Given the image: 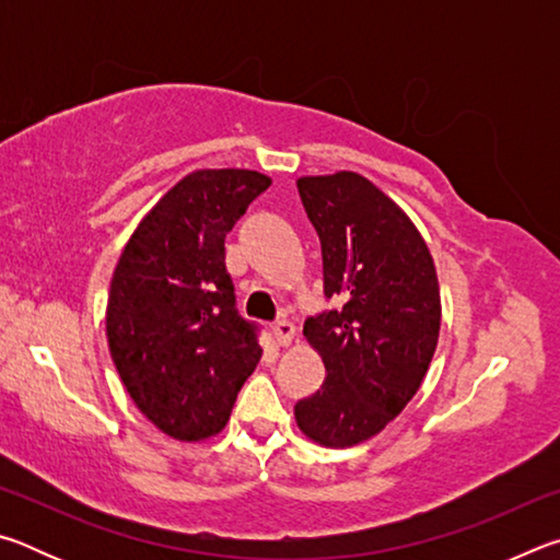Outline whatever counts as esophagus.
<instances>
[{
    "label": "esophagus",
    "mask_w": 560,
    "mask_h": 560,
    "mask_svg": "<svg viewBox=\"0 0 560 560\" xmlns=\"http://www.w3.org/2000/svg\"><path fill=\"white\" fill-rule=\"evenodd\" d=\"M273 338H277L279 346H291L293 338H296V326H293L291 320H279V324L273 326Z\"/></svg>",
    "instance_id": "1"
}]
</instances>
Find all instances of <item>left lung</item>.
Returning a JSON list of instances; mask_svg holds the SVG:
<instances>
[{
  "label": "left lung",
  "instance_id": "left-lung-1",
  "mask_svg": "<svg viewBox=\"0 0 560 560\" xmlns=\"http://www.w3.org/2000/svg\"><path fill=\"white\" fill-rule=\"evenodd\" d=\"M296 187L324 252V291L340 306L303 326L326 381L293 415L311 442L346 450L381 434L420 390L442 324L438 269L415 222L368 177L338 170Z\"/></svg>",
  "mask_w": 560,
  "mask_h": 560
}]
</instances>
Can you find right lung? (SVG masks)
<instances>
[{
  "mask_svg": "<svg viewBox=\"0 0 560 560\" xmlns=\"http://www.w3.org/2000/svg\"><path fill=\"white\" fill-rule=\"evenodd\" d=\"M269 185L257 170H195L150 207L113 271L110 358L138 410L173 440L220 434L261 358L234 308L224 236Z\"/></svg>",
  "mask_w": 560,
  "mask_h": 560,
  "instance_id": "right-lung-1",
  "label": "right lung"
}]
</instances>
